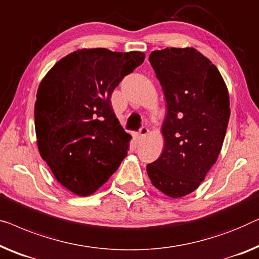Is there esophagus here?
Wrapping results in <instances>:
<instances>
[{
  "label": "esophagus",
  "instance_id": "34e87169",
  "mask_svg": "<svg viewBox=\"0 0 259 259\" xmlns=\"http://www.w3.org/2000/svg\"><path fill=\"white\" fill-rule=\"evenodd\" d=\"M148 132H149V131H148L147 127H146V126H142L141 128H140V131H139V136H138V138H139V139L145 138V137L147 136V134H148Z\"/></svg>",
  "mask_w": 259,
  "mask_h": 259
}]
</instances>
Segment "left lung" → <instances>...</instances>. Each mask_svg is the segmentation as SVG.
<instances>
[{
  "mask_svg": "<svg viewBox=\"0 0 259 259\" xmlns=\"http://www.w3.org/2000/svg\"><path fill=\"white\" fill-rule=\"evenodd\" d=\"M149 63L162 86L167 115L163 152L147 164V173L160 192L182 197L197 189L219 157L229 93L217 67L193 48L153 51Z\"/></svg>",
  "mask_w": 259,
  "mask_h": 259,
  "instance_id": "1",
  "label": "left lung"
}]
</instances>
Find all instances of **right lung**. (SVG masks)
Instances as JSON below:
<instances>
[{
	"label": "right lung",
	"instance_id": "1",
	"mask_svg": "<svg viewBox=\"0 0 259 259\" xmlns=\"http://www.w3.org/2000/svg\"><path fill=\"white\" fill-rule=\"evenodd\" d=\"M144 59L140 51L81 49L56 63L40 81L35 104L39 154L76 195L95 193L127 155L131 136L115 117L111 96Z\"/></svg>",
	"mask_w": 259,
	"mask_h": 259
}]
</instances>
